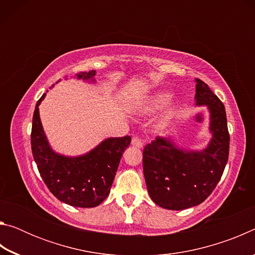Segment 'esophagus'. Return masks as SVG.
Instances as JSON below:
<instances>
[{"instance_id": "34e87169", "label": "esophagus", "mask_w": 255, "mask_h": 255, "mask_svg": "<svg viewBox=\"0 0 255 255\" xmlns=\"http://www.w3.org/2000/svg\"><path fill=\"white\" fill-rule=\"evenodd\" d=\"M131 145L132 146H135V147H141V146H143V139H141L140 137H138V136H133L132 137V139H131Z\"/></svg>"}]
</instances>
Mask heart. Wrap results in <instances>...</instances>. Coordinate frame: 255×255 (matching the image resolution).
I'll return each mask as SVG.
<instances>
[{
    "label": "heart",
    "mask_w": 255,
    "mask_h": 255,
    "mask_svg": "<svg viewBox=\"0 0 255 255\" xmlns=\"http://www.w3.org/2000/svg\"><path fill=\"white\" fill-rule=\"evenodd\" d=\"M170 99V96L165 92H161V93H157L155 94L154 97H152L147 100L145 105V110H154V109H157V108L162 107L163 105H165L167 102V100Z\"/></svg>",
    "instance_id": "1"
}]
</instances>
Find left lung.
<instances>
[{
  "label": "left lung",
  "instance_id": "1",
  "mask_svg": "<svg viewBox=\"0 0 255 255\" xmlns=\"http://www.w3.org/2000/svg\"><path fill=\"white\" fill-rule=\"evenodd\" d=\"M196 105L208 106L213 138L201 152H185L169 138L156 137L143 150V169L152 200L170 210H182L205 201L221 180L230 154V132L223 102L197 79Z\"/></svg>",
  "mask_w": 255,
  "mask_h": 255
}]
</instances>
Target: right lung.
<instances>
[{"mask_svg": "<svg viewBox=\"0 0 255 255\" xmlns=\"http://www.w3.org/2000/svg\"><path fill=\"white\" fill-rule=\"evenodd\" d=\"M96 71L81 72L77 79L93 80ZM34 108L31 128V150L38 171L49 191L58 200L81 208H91L109 196L124 150L130 145L131 137L108 138L79 157L56 154L46 139L39 118V105Z\"/></svg>", "mask_w": 255, "mask_h": 255, "instance_id": "right-lung-1", "label": "right lung"}]
</instances>
